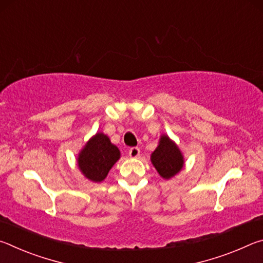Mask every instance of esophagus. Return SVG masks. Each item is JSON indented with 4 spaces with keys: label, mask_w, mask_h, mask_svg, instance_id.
<instances>
[{
    "label": "esophagus",
    "mask_w": 263,
    "mask_h": 263,
    "mask_svg": "<svg viewBox=\"0 0 263 263\" xmlns=\"http://www.w3.org/2000/svg\"><path fill=\"white\" fill-rule=\"evenodd\" d=\"M128 155H130V158L132 159H136L140 155V149L138 147H132L128 151Z\"/></svg>",
    "instance_id": "1"
}]
</instances>
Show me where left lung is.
Masks as SVG:
<instances>
[{
    "label": "left lung",
    "instance_id": "1",
    "mask_svg": "<svg viewBox=\"0 0 263 263\" xmlns=\"http://www.w3.org/2000/svg\"><path fill=\"white\" fill-rule=\"evenodd\" d=\"M151 162L162 179L169 180L184 167V157L174 140L167 135H161L158 147L151 154Z\"/></svg>",
    "mask_w": 263,
    "mask_h": 263
}]
</instances>
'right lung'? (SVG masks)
<instances>
[{
  "label": "right lung",
  "mask_w": 263,
  "mask_h": 263,
  "mask_svg": "<svg viewBox=\"0 0 263 263\" xmlns=\"http://www.w3.org/2000/svg\"><path fill=\"white\" fill-rule=\"evenodd\" d=\"M121 159V151L103 132L92 136L80 151L77 158L78 168L89 181H103L110 169Z\"/></svg>",
  "instance_id": "obj_1"
}]
</instances>
